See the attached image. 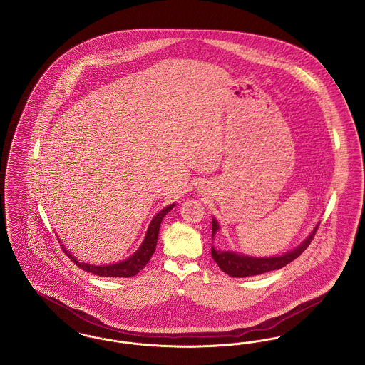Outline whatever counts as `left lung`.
Wrapping results in <instances>:
<instances>
[{
  "label": "left lung",
  "instance_id": "left-lung-1",
  "mask_svg": "<svg viewBox=\"0 0 365 365\" xmlns=\"http://www.w3.org/2000/svg\"><path fill=\"white\" fill-rule=\"evenodd\" d=\"M317 227H319V223L314 226L311 234L302 242L297 245L294 249L286 252L282 256L253 257V256H247V255H242V253L232 252V250H217L212 245V257L223 272H226L227 275L234 277V278L255 277V275H260V274H265L269 271L280 269L284 265H287L289 262L295 260L309 246ZM219 230H220V226H219L217 220L213 217L212 219V241Z\"/></svg>",
  "mask_w": 365,
  "mask_h": 365
}]
</instances>
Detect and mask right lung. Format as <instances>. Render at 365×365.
Segmentation results:
<instances>
[{
    "label": "right lung",
    "mask_w": 365,
    "mask_h": 365,
    "mask_svg": "<svg viewBox=\"0 0 365 365\" xmlns=\"http://www.w3.org/2000/svg\"><path fill=\"white\" fill-rule=\"evenodd\" d=\"M174 207L175 204H171V205L161 209L158 213L155 215V217L152 219L150 225L148 227V231L145 234V238L140 243L138 250L134 252V255H131L128 259L120 261V262L108 264V265H93V264H87V262H81V261L76 260L75 256L71 255L70 250H67L64 245H60V246L63 247V250L67 253V256L70 257L71 260L73 261V264H76L81 269L87 271L90 274H94L97 277H106V278H131V277H135L140 269L145 268V265L149 262L150 257L153 256V253L156 250L160 225H161L164 216Z\"/></svg>",
    "instance_id": "right-lung-1"
}]
</instances>
